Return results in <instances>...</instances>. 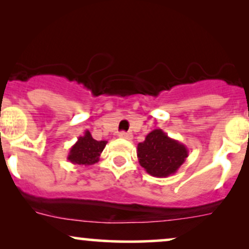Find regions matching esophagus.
<instances>
[{
	"label": "esophagus",
	"mask_w": 249,
	"mask_h": 249,
	"mask_svg": "<svg viewBox=\"0 0 249 249\" xmlns=\"http://www.w3.org/2000/svg\"><path fill=\"white\" fill-rule=\"evenodd\" d=\"M118 136H119V138L126 139V141H131V139H132V134H131L130 132H121Z\"/></svg>",
	"instance_id": "obj_1"
}]
</instances>
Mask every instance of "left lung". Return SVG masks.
<instances>
[{
    "label": "left lung",
    "mask_w": 249,
    "mask_h": 249,
    "mask_svg": "<svg viewBox=\"0 0 249 249\" xmlns=\"http://www.w3.org/2000/svg\"><path fill=\"white\" fill-rule=\"evenodd\" d=\"M139 164L152 177L166 178L179 170L188 157L186 145L170 138L161 128L147 134L137 146Z\"/></svg>",
    "instance_id": "8db88e82"
}]
</instances>
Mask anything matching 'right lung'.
Segmentation results:
<instances>
[{
    "label": "right lung",
    "instance_id": "add662e5",
    "mask_svg": "<svg viewBox=\"0 0 249 249\" xmlns=\"http://www.w3.org/2000/svg\"><path fill=\"white\" fill-rule=\"evenodd\" d=\"M107 141H96L87 130L84 134L78 137L68 154V160L75 165L89 166L99 161L101 153L107 146Z\"/></svg>",
    "mask_w": 249,
    "mask_h": 249
}]
</instances>
